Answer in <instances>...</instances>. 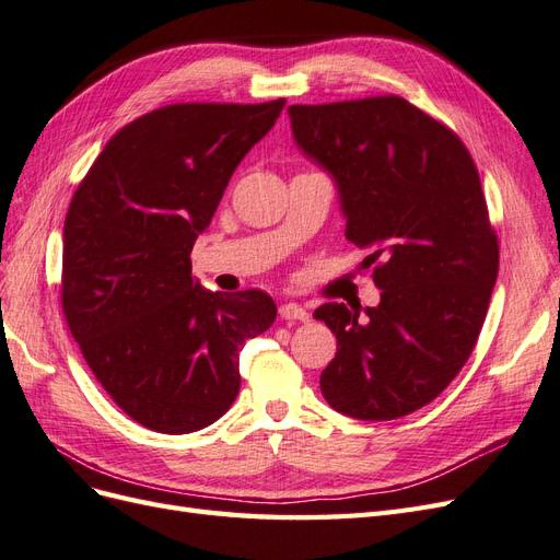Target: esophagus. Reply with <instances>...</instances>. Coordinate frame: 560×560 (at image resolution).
Here are the masks:
<instances>
[{"mask_svg":"<svg viewBox=\"0 0 560 560\" xmlns=\"http://www.w3.org/2000/svg\"><path fill=\"white\" fill-rule=\"evenodd\" d=\"M280 317L282 319H299V322H308L311 319L308 311L301 308L299 303H294V301L282 303V306H280Z\"/></svg>","mask_w":560,"mask_h":560,"instance_id":"obj_1","label":"esophagus"}]
</instances>
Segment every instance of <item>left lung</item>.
I'll return each mask as SVG.
<instances>
[{"label": "left lung", "instance_id": "8db88e82", "mask_svg": "<svg viewBox=\"0 0 560 560\" xmlns=\"http://www.w3.org/2000/svg\"><path fill=\"white\" fill-rule=\"evenodd\" d=\"M299 149L334 177L346 238L369 257L376 308L325 303L336 334L319 389L338 413L395 420L457 376L498 280L481 179L453 130L397 95L292 105Z\"/></svg>", "mask_w": 560, "mask_h": 560}]
</instances>
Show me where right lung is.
I'll return each instance as SVG.
<instances>
[{"label":"right lung","instance_id":"right-lung-1","mask_svg":"<svg viewBox=\"0 0 560 560\" xmlns=\"http://www.w3.org/2000/svg\"><path fill=\"white\" fill-rule=\"evenodd\" d=\"M282 107L186 103L135 118L67 210V327L118 409L149 430L189 434L222 418L241 389V348L276 322L266 292L200 287L191 249Z\"/></svg>","mask_w":560,"mask_h":560}]
</instances>
